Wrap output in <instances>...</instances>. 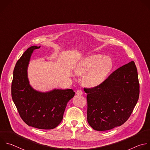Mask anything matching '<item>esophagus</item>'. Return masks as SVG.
Listing matches in <instances>:
<instances>
[{
	"mask_svg": "<svg viewBox=\"0 0 150 150\" xmlns=\"http://www.w3.org/2000/svg\"><path fill=\"white\" fill-rule=\"evenodd\" d=\"M76 93L77 94V95H82V93H83V92H82V91H81V90H78L77 91H76Z\"/></svg>",
	"mask_w": 150,
	"mask_h": 150,
	"instance_id": "34e87169",
	"label": "esophagus"
}]
</instances>
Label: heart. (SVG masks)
Here are the masks:
<instances>
[{
	"label": "heart",
	"instance_id": "obj_1",
	"mask_svg": "<svg viewBox=\"0 0 150 150\" xmlns=\"http://www.w3.org/2000/svg\"><path fill=\"white\" fill-rule=\"evenodd\" d=\"M114 67L111 57L100 54L86 57L76 65L75 72L83 75V82L88 87L93 88L102 84L108 78Z\"/></svg>",
	"mask_w": 150,
	"mask_h": 150
}]
</instances>
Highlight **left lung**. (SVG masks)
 <instances>
[{"label": "left lung", "instance_id": "1", "mask_svg": "<svg viewBox=\"0 0 150 150\" xmlns=\"http://www.w3.org/2000/svg\"><path fill=\"white\" fill-rule=\"evenodd\" d=\"M88 93L87 121L96 131L122 125L138 100L139 85L134 61L119 68L100 85L84 89Z\"/></svg>", "mask_w": 150, "mask_h": 150}]
</instances>
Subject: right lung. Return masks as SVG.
I'll use <instances>...</instances> for the list:
<instances>
[{
  "label": "right lung",
  "instance_id": "1",
  "mask_svg": "<svg viewBox=\"0 0 150 150\" xmlns=\"http://www.w3.org/2000/svg\"><path fill=\"white\" fill-rule=\"evenodd\" d=\"M40 47L30 46L16 62L12 83V97L21 117L28 125L51 129L62 121L67 104L75 92L71 89L56 88L40 92L30 85L28 66L33 52Z\"/></svg>",
  "mask_w": 150,
  "mask_h": 150
}]
</instances>
